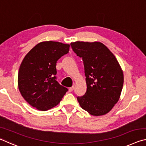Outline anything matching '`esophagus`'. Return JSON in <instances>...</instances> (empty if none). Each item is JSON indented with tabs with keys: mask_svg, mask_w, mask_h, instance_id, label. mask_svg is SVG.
I'll return each mask as SVG.
<instances>
[{
	"mask_svg": "<svg viewBox=\"0 0 146 146\" xmlns=\"http://www.w3.org/2000/svg\"><path fill=\"white\" fill-rule=\"evenodd\" d=\"M74 90V86H72V87H70V88H69V91L70 92H71V91H73Z\"/></svg>",
	"mask_w": 146,
	"mask_h": 146,
	"instance_id": "esophagus-1",
	"label": "esophagus"
}]
</instances>
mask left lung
Masks as SVG:
<instances>
[{"label":"left lung","instance_id":"1","mask_svg":"<svg viewBox=\"0 0 146 146\" xmlns=\"http://www.w3.org/2000/svg\"><path fill=\"white\" fill-rule=\"evenodd\" d=\"M77 56L82 58L87 90L78 97L80 107L93 116L110 112L119 100L123 75L114 55L99 42H71Z\"/></svg>","mask_w":146,"mask_h":146}]
</instances>
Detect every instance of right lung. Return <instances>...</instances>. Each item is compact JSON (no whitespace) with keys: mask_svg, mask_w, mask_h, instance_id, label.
<instances>
[{"mask_svg":"<svg viewBox=\"0 0 146 146\" xmlns=\"http://www.w3.org/2000/svg\"><path fill=\"white\" fill-rule=\"evenodd\" d=\"M70 44L42 42L24 58L18 74L19 90L33 108L47 111L58 105L68 89L56 81V62L70 50Z\"/></svg>","mask_w":146,"mask_h":146,"instance_id":"add662e5","label":"right lung"}]
</instances>
